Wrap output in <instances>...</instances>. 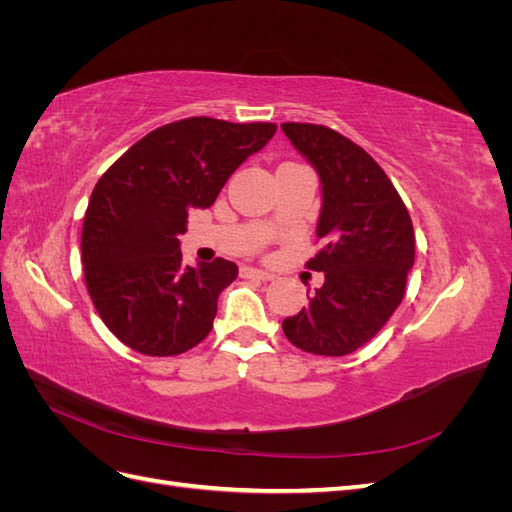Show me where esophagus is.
I'll return each mask as SVG.
<instances>
[{"label": "esophagus", "mask_w": 512, "mask_h": 512, "mask_svg": "<svg viewBox=\"0 0 512 512\" xmlns=\"http://www.w3.org/2000/svg\"><path fill=\"white\" fill-rule=\"evenodd\" d=\"M243 277H252V280L269 282V280H273V273H269L265 269H256V267H243Z\"/></svg>", "instance_id": "esophagus-1"}]
</instances>
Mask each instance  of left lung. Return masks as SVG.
<instances>
[{
  "label": "left lung",
  "mask_w": 512,
  "mask_h": 512,
  "mask_svg": "<svg viewBox=\"0 0 512 512\" xmlns=\"http://www.w3.org/2000/svg\"><path fill=\"white\" fill-rule=\"evenodd\" d=\"M282 130L320 177L316 235L324 239L307 260V269L324 273V284L282 329L305 352L344 356L365 346L404 299L414 265L412 220L363 147L316 123L288 121Z\"/></svg>",
  "instance_id": "1"
}]
</instances>
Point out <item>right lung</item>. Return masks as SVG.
Instances as JSON below:
<instances>
[{
  "mask_svg": "<svg viewBox=\"0 0 512 512\" xmlns=\"http://www.w3.org/2000/svg\"><path fill=\"white\" fill-rule=\"evenodd\" d=\"M275 123L190 117L134 143L106 170L85 211V284L119 342L147 356H175L203 342L235 262L183 265L188 209L215 203L228 177L265 147Z\"/></svg>",
  "mask_w": 512,
  "mask_h": 512,
  "instance_id": "obj_1",
  "label": "right lung"
}]
</instances>
